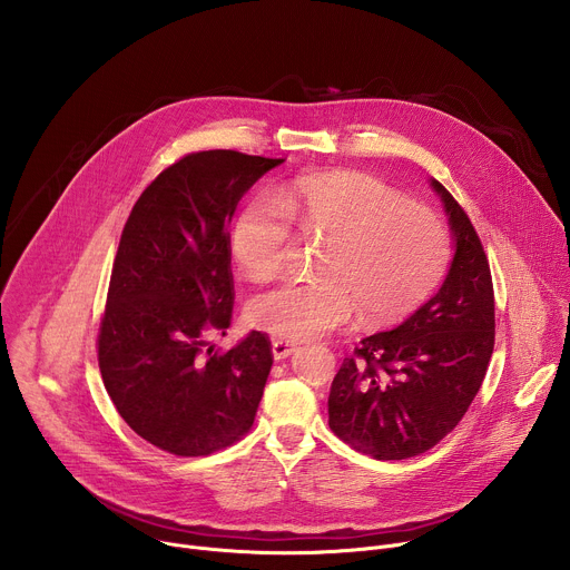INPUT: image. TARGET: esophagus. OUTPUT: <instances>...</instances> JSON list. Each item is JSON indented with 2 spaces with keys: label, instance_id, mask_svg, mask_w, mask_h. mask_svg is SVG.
<instances>
[{
  "label": "esophagus",
  "instance_id": "esophagus-1",
  "mask_svg": "<svg viewBox=\"0 0 570 570\" xmlns=\"http://www.w3.org/2000/svg\"><path fill=\"white\" fill-rule=\"evenodd\" d=\"M295 343H291V341H282V338H277V341H273V356H275V361H282V358H288L293 352H295Z\"/></svg>",
  "mask_w": 570,
  "mask_h": 570
}]
</instances>
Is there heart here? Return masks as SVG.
<instances>
[{"instance_id": "b5f03b06", "label": "heart", "mask_w": 570, "mask_h": 570, "mask_svg": "<svg viewBox=\"0 0 570 570\" xmlns=\"http://www.w3.org/2000/svg\"><path fill=\"white\" fill-rule=\"evenodd\" d=\"M322 240L315 279L286 282L255 295V327L306 341L358 317L396 320L420 306L440 284L451 238L442 218L365 174L302 178L279 198L257 196L232 227V253L253 279L266 282L284 264L293 227Z\"/></svg>"}]
</instances>
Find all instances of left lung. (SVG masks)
Here are the masks:
<instances>
[{
  "label": "left lung",
  "instance_id": "1",
  "mask_svg": "<svg viewBox=\"0 0 570 570\" xmlns=\"http://www.w3.org/2000/svg\"><path fill=\"white\" fill-rule=\"evenodd\" d=\"M455 253L440 291L392 332L361 341L330 392V426L376 460L433 449L469 411L494 352V286L458 200L431 178Z\"/></svg>",
  "mask_w": 570,
  "mask_h": 570
}]
</instances>
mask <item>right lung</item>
Here are the masks:
<instances>
[{
  "label": "right lung",
  "mask_w": 570,
  "mask_h": 570,
  "mask_svg": "<svg viewBox=\"0 0 570 570\" xmlns=\"http://www.w3.org/2000/svg\"><path fill=\"white\" fill-rule=\"evenodd\" d=\"M284 159L200 150L161 171L119 240L99 330L104 385L124 422L153 446L209 455L246 435L273 367L250 332L227 352L207 343L234 306L227 225L238 200Z\"/></svg>",
  "instance_id": "obj_1"
}]
</instances>
